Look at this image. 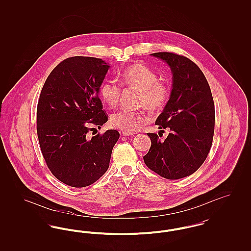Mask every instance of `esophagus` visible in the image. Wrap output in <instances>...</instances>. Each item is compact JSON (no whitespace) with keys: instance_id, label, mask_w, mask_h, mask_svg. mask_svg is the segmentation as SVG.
Wrapping results in <instances>:
<instances>
[{"instance_id":"34e87169","label":"esophagus","mask_w":251,"mask_h":251,"mask_svg":"<svg viewBox=\"0 0 251 251\" xmlns=\"http://www.w3.org/2000/svg\"><path fill=\"white\" fill-rule=\"evenodd\" d=\"M123 136H131V135H133L134 133L133 132H131V131H122V133H121Z\"/></svg>"}]
</instances>
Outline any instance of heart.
Wrapping results in <instances>:
<instances>
[{"label":"heart","instance_id":"b5f03b06","mask_svg":"<svg viewBox=\"0 0 251 251\" xmlns=\"http://www.w3.org/2000/svg\"><path fill=\"white\" fill-rule=\"evenodd\" d=\"M121 84L139 89L137 103L151 111H160L166 106L169 98L167 84L158 81L155 72L142 64L131 65L120 74ZM121 95L120 84L113 80H105L100 87L101 100L110 107L119 104ZM150 120L144 110L121 109L111 116L110 123L122 131H133L140 129Z\"/></svg>","mask_w":251,"mask_h":251}]
</instances>
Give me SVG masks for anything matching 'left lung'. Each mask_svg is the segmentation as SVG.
<instances>
[{
	"mask_svg": "<svg viewBox=\"0 0 251 251\" xmlns=\"http://www.w3.org/2000/svg\"><path fill=\"white\" fill-rule=\"evenodd\" d=\"M151 55L163 60L172 72V90L155 121L159 129L169 128L165 141L156 133L144 156L146 166L168 179L187 177L201 167L211 150L215 131V104L201 69L185 56L172 52Z\"/></svg>",
	"mask_w": 251,
	"mask_h": 251,
	"instance_id": "8db88e82",
	"label": "left lung"
}]
</instances>
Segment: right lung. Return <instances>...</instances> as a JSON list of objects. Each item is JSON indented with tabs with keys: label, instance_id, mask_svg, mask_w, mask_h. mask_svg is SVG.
Wrapping results in <instances>:
<instances>
[{
	"label": "right lung",
	"instance_id": "1",
	"mask_svg": "<svg viewBox=\"0 0 251 251\" xmlns=\"http://www.w3.org/2000/svg\"><path fill=\"white\" fill-rule=\"evenodd\" d=\"M110 66L95 57L62 61L43 85L37 104L36 131L49 169L72 187H85L109 167L120 132L108 130L89 138L87 133L107 122L99 98Z\"/></svg>",
	"mask_w": 251,
	"mask_h": 251
}]
</instances>
